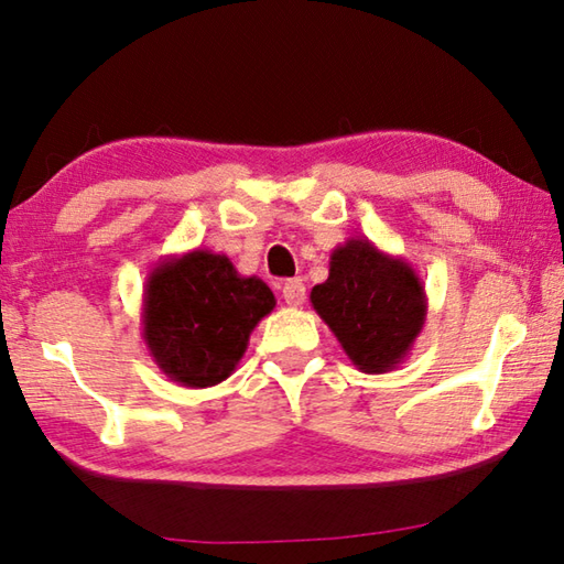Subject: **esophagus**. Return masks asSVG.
I'll return each mask as SVG.
<instances>
[{
    "label": "esophagus",
    "mask_w": 564,
    "mask_h": 564,
    "mask_svg": "<svg viewBox=\"0 0 564 564\" xmlns=\"http://www.w3.org/2000/svg\"><path fill=\"white\" fill-rule=\"evenodd\" d=\"M283 301L291 305V308H299L305 301V283L303 279H291L283 283Z\"/></svg>",
    "instance_id": "esophagus-1"
}]
</instances>
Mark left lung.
Here are the masks:
<instances>
[{"instance_id": "left-lung-1", "label": "left lung", "mask_w": 564, "mask_h": 564, "mask_svg": "<svg viewBox=\"0 0 564 564\" xmlns=\"http://www.w3.org/2000/svg\"><path fill=\"white\" fill-rule=\"evenodd\" d=\"M311 303L367 375L402 365L426 321L424 283L412 263L365 237L347 239L330 253V273L313 285Z\"/></svg>"}]
</instances>
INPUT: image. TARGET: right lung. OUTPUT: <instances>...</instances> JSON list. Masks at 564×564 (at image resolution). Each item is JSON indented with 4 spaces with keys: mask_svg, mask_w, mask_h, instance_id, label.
Segmentation results:
<instances>
[{
    "mask_svg": "<svg viewBox=\"0 0 564 564\" xmlns=\"http://www.w3.org/2000/svg\"><path fill=\"white\" fill-rule=\"evenodd\" d=\"M275 308L269 285L241 275L229 256L194 249L167 256L142 291V340L172 382L214 387L237 370L261 317Z\"/></svg>",
    "mask_w": 564,
    "mask_h": 564,
    "instance_id": "1",
    "label": "right lung"
}]
</instances>
